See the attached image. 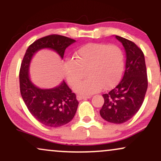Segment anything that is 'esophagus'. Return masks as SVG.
I'll use <instances>...</instances> for the list:
<instances>
[{"label": "esophagus", "mask_w": 161, "mask_h": 161, "mask_svg": "<svg viewBox=\"0 0 161 161\" xmlns=\"http://www.w3.org/2000/svg\"><path fill=\"white\" fill-rule=\"evenodd\" d=\"M91 96L90 95H78L76 96V98L78 101H81V100H84V99H87V98H90Z\"/></svg>", "instance_id": "obj_1"}]
</instances>
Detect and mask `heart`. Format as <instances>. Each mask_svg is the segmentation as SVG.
I'll use <instances>...</instances> for the list:
<instances>
[{
    "mask_svg": "<svg viewBox=\"0 0 161 161\" xmlns=\"http://www.w3.org/2000/svg\"><path fill=\"white\" fill-rule=\"evenodd\" d=\"M124 66V55L116 45L88 43L75 53V59H67L64 73L70 86H75L85 75H88L75 86V91L90 95L114 86L120 79Z\"/></svg>",
    "mask_w": 161,
    "mask_h": 161,
    "instance_id": "obj_1",
    "label": "heart"
}]
</instances>
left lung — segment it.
I'll list each match as a JSON object with an SVG mask.
<instances>
[{"mask_svg": "<svg viewBox=\"0 0 161 161\" xmlns=\"http://www.w3.org/2000/svg\"><path fill=\"white\" fill-rule=\"evenodd\" d=\"M125 53V69L121 82L103 97L104 103L100 110L103 119L120 124L136 115L142 107L147 88L145 60L142 49L134 42L116 36Z\"/></svg>", "mask_w": 161, "mask_h": 161, "instance_id": "1", "label": "left lung"}]
</instances>
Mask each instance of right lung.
I'll list each match as a JSON object with an SVG mask.
<instances>
[{
	"label": "right lung",
	"mask_w": 161,
	"mask_h": 161,
	"mask_svg": "<svg viewBox=\"0 0 161 161\" xmlns=\"http://www.w3.org/2000/svg\"><path fill=\"white\" fill-rule=\"evenodd\" d=\"M75 41L60 35H50L36 40L29 46L19 69L20 93L28 110L43 125L59 127L74 117L79 101L75 94L66 82L56 88L41 89L32 84L29 77V63L33 54L42 48L52 49L64 57L65 50Z\"/></svg>",
	"instance_id": "add662e5"
}]
</instances>
